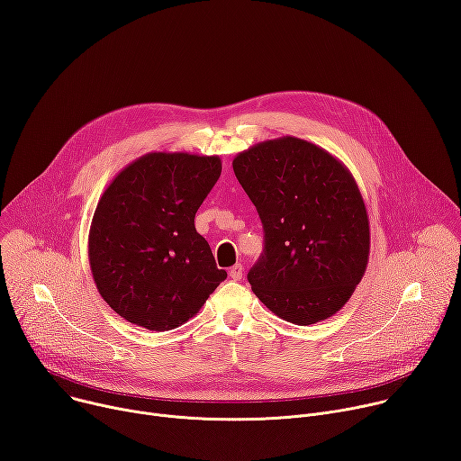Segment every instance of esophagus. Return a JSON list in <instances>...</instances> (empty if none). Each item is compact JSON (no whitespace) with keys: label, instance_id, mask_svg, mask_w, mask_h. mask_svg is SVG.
I'll list each match as a JSON object with an SVG mask.
<instances>
[{"label":"esophagus","instance_id":"34e87169","mask_svg":"<svg viewBox=\"0 0 461 461\" xmlns=\"http://www.w3.org/2000/svg\"><path fill=\"white\" fill-rule=\"evenodd\" d=\"M229 276H230L232 280H240V278L243 276V266H241V264L232 266V267H230V271H229Z\"/></svg>","mask_w":461,"mask_h":461}]
</instances>
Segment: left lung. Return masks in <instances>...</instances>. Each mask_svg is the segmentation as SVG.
<instances>
[{
    "instance_id": "obj_1",
    "label": "left lung",
    "mask_w": 461,
    "mask_h": 461,
    "mask_svg": "<svg viewBox=\"0 0 461 461\" xmlns=\"http://www.w3.org/2000/svg\"><path fill=\"white\" fill-rule=\"evenodd\" d=\"M232 167L264 225V253L247 273L251 290L294 325L329 320L369 262V218L352 173L295 136L260 141Z\"/></svg>"
}]
</instances>
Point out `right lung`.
<instances>
[{
    "mask_svg": "<svg viewBox=\"0 0 461 461\" xmlns=\"http://www.w3.org/2000/svg\"><path fill=\"white\" fill-rule=\"evenodd\" d=\"M220 175L218 155L148 153L103 192L88 260L99 295L125 321L157 332L181 327L227 278L194 223Z\"/></svg>",
    "mask_w": 461,
    "mask_h": 461,
    "instance_id": "obj_1",
    "label": "right lung"
}]
</instances>
